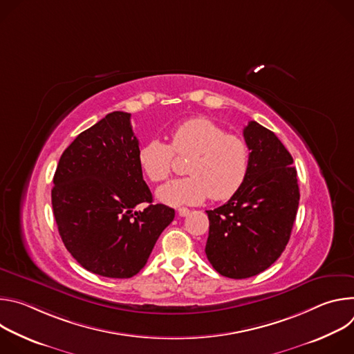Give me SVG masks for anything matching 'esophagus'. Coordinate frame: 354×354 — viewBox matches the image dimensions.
I'll return each mask as SVG.
<instances>
[{
  "label": "esophagus",
  "instance_id": "esophagus-1",
  "mask_svg": "<svg viewBox=\"0 0 354 354\" xmlns=\"http://www.w3.org/2000/svg\"><path fill=\"white\" fill-rule=\"evenodd\" d=\"M190 213V210L189 209H186V207H180V209H178V214L180 216V217H185V216H187Z\"/></svg>",
  "mask_w": 354,
  "mask_h": 354
}]
</instances>
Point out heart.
<instances>
[{
  "label": "heart",
  "mask_w": 354,
  "mask_h": 354,
  "mask_svg": "<svg viewBox=\"0 0 354 354\" xmlns=\"http://www.w3.org/2000/svg\"><path fill=\"white\" fill-rule=\"evenodd\" d=\"M175 154L192 158L186 165L190 176L172 180L157 192L158 198L171 206L198 205L209 196L216 201L228 200L243 186L250 167L246 141L205 118L178 126L171 145L158 138L142 144L138 162L149 180L162 182L174 169Z\"/></svg>",
  "instance_id": "obj_1"
}]
</instances>
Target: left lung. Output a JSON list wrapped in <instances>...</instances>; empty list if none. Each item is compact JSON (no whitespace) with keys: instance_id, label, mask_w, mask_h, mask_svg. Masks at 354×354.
<instances>
[{"instance_id":"obj_1","label":"left lung","mask_w":354,"mask_h":354,"mask_svg":"<svg viewBox=\"0 0 354 354\" xmlns=\"http://www.w3.org/2000/svg\"><path fill=\"white\" fill-rule=\"evenodd\" d=\"M243 138L250 167L243 186L225 205L207 210L206 255L230 279H248L283 254L295 221L299 189L292 157L269 129L249 122Z\"/></svg>"}]
</instances>
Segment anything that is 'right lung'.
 <instances>
[{"label":"right lung","instance_id":"obj_1","mask_svg":"<svg viewBox=\"0 0 354 354\" xmlns=\"http://www.w3.org/2000/svg\"><path fill=\"white\" fill-rule=\"evenodd\" d=\"M130 116L112 112L78 134L59 161L52 189L64 246L84 269L111 279L137 274L175 217L174 209L153 205ZM141 203L149 206L137 212Z\"/></svg>","mask_w":354,"mask_h":354}]
</instances>
